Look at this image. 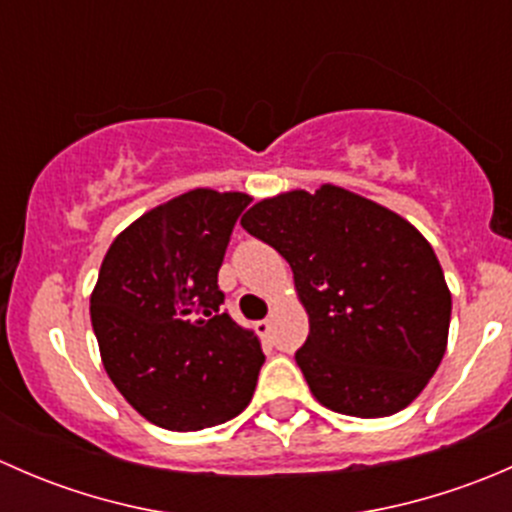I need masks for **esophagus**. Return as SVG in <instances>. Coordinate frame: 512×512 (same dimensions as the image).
I'll use <instances>...</instances> for the list:
<instances>
[{
	"mask_svg": "<svg viewBox=\"0 0 512 512\" xmlns=\"http://www.w3.org/2000/svg\"><path fill=\"white\" fill-rule=\"evenodd\" d=\"M255 327H257V334H260L262 339H270V334H272V322H270V319H260V322H257Z\"/></svg>",
	"mask_w": 512,
	"mask_h": 512,
	"instance_id": "obj_1",
	"label": "esophagus"
}]
</instances>
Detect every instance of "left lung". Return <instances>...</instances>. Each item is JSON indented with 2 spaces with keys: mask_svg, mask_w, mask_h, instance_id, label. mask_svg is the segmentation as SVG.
<instances>
[{
  "mask_svg": "<svg viewBox=\"0 0 512 512\" xmlns=\"http://www.w3.org/2000/svg\"><path fill=\"white\" fill-rule=\"evenodd\" d=\"M242 227L292 267L309 314L294 359L319 404L356 418L406 409L436 374L451 324V292L426 237L337 185L262 200Z\"/></svg>",
  "mask_w": 512,
  "mask_h": 512,
  "instance_id": "obj_1",
  "label": "left lung"
}]
</instances>
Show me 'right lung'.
Masks as SVG:
<instances>
[{"label":"right lung","mask_w":512,"mask_h":512,"mask_svg":"<svg viewBox=\"0 0 512 512\" xmlns=\"http://www.w3.org/2000/svg\"><path fill=\"white\" fill-rule=\"evenodd\" d=\"M252 198L198 188L158 205L103 257L91 324L123 399L168 431H200L250 404L260 342L223 309L218 272Z\"/></svg>","instance_id":"obj_1"}]
</instances>
